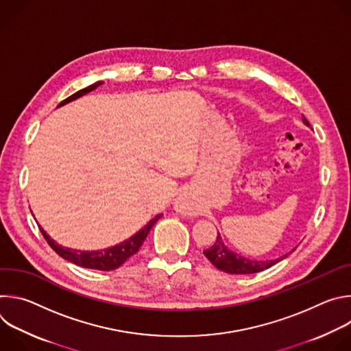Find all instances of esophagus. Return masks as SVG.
Returning a JSON list of instances; mask_svg holds the SVG:
<instances>
[{"instance_id": "34e87169", "label": "esophagus", "mask_w": 351, "mask_h": 351, "mask_svg": "<svg viewBox=\"0 0 351 351\" xmlns=\"http://www.w3.org/2000/svg\"><path fill=\"white\" fill-rule=\"evenodd\" d=\"M175 208H176L178 213H180V214H183V215H191V214L194 213L193 206L190 204L189 199L184 198V197H179V198L176 199Z\"/></svg>"}]
</instances>
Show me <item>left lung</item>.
Segmentation results:
<instances>
[{"label":"left lung","mask_w":351,"mask_h":351,"mask_svg":"<svg viewBox=\"0 0 351 351\" xmlns=\"http://www.w3.org/2000/svg\"><path fill=\"white\" fill-rule=\"evenodd\" d=\"M303 122L310 126V122L304 118L303 115ZM290 253H286L283 257L276 258V260H267V261H257V260H248L244 258L236 253H233L232 250H229L223 241L221 234L217 236L215 243L204 250V256L221 271L226 272V274H237V275H244V274H257L261 272L264 269L271 268L272 265H275L276 263H279L280 260L286 258Z\"/></svg>","instance_id":"obj_1"}]
</instances>
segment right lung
Instances as JSON below:
<instances>
[{"mask_svg":"<svg viewBox=\"0 0 351 351\" xmlns=\"http://www.w3.org/2000/svg\"><path fill=\"white\" fill-rule=\"evenodd\" d=\"M99 84H103V82H95L94 84L82 88L79 91H76L75 94H72L71 97L65 98L64 101L58 106H64L66 103L73 101V99L95 90ZM162 217V214H158L157 217H154L152 221H149L143 229H140L136 234H133L130 239L114 245V247H108L104 250H95V252H80V250H72V248H66L60 245L58 243H56L51 237H49L40 226V232L44 236V239L47 240V243L49 244L54 252L61 256L62 258L83 267V268H88V269H98V271H112L119 268L128 258H130L133 254H136L138 252V248L141 247V244L144 243L148 232L152 230V228L154 226V223Z\"/></svg>","mask_w":351,"mask_h":351,"instance_id":"right-lung-1","label":"right lung"}]
</instances>
